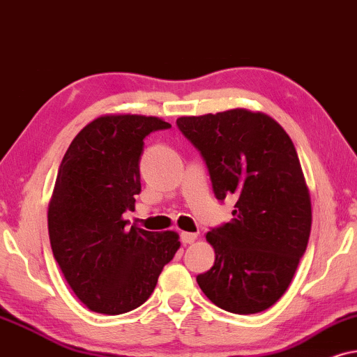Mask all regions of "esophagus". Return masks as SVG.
I'll use <instances>...</instances> for the list:
<instances>
[{
    "label": "esophagus",
    "mask_w": 357,
    "mask_h": 357,
    "mask_svg": "<svg viewBox=\"0 0 357 357\" xmlns=\"http://www.w3.org/2000/svg\"><path fill=\"white\" fill-rule=\"evenodd\" d=\"M197 240V234H192V231H183L181 234V241L184 245L194 243Z\"/></svg>",
    "instance_id": "obj_1"
}]
</instances>
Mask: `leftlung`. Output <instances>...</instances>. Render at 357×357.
Listing matches in <instances>:
<instances>
[{"label": "left lung", "mask_w": 357, "mask_h": 357, "mask_svg": "<svg viewBox=\"0 0 357 357\" xmlns=\"http://www.w3.org/2000/svg\"><path fill=\"white\" fill-rule=\"evenodd\" d=\"M176 123L206 160L217 199L236 197L234 218L207 231L215 263L197 275L199 287L227 312H263L291 286L310 236V192L296 146L273 117L243 107Z\"/></svg>", "instance_id": "1"}]
</instances>
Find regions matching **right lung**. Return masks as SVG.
I'll return each mask as SVG.
<instances>
[{
  "instance_id": "add662e5",
  "label": "right lung",
  "mask_w": 357,
  "mask_h": 357,
  "mask_svg": "<svg viewBox=\"0 0 357 357\" xmlns=\"http://www.w3.org/2000/svg\"><path fill=\"white\" fill-rule=\"evenodd\" d=\"M169 127L155 116L104 114L79 130L61 160L47 212L50 245L89 310L121 315L140 307L181 246L176 231L126 230L122 217L142 191L144 139Z\"/></svg>"
}]
</instances>
